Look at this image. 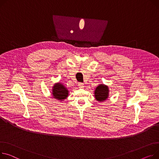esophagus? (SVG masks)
Wrapping results in <instances>:
<instances>
[{"label": "esophagus", "mask_w": 159, "mask_h": 159, "mask_svg": "<svg viewBox=\"0 0 159 159\" xmlns=\"http://www.w3.org/2000/svg\"><path fill=\"white\" fill-rule=\"evenodd\" d=\"M79 88H80V89H83L84 88V84H82V83H79Z\"/></svg>", "instance_id": "obj_1"}]
</instances>
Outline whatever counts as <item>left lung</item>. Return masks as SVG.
<instances>
[{
    "mask_svg": "<svg viewBox=\"0 0 159 159\" xmlns=\"http://www.w3.org/2000/svg\"><path fill=\"white\" fill-rule=\"evenodd\" d=\"M94 98L98 102H103L107 100L109 96V89L108 86L103 84H100L95 88Z\"/></svg>",
    "mask_w": 159,
    "mask_h": 159,
    "instance_id": "obj_1",
    "label": "left lung"
}]
</instances>
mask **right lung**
<instances>
[{
  "instance_id": "add662e5",
  "label": "right lung",
  "mask_w": 159,
  "mask_h": 159,
  "mask_svg": "<svg viewBox=\"0 0 159 159\" xmlns=\"http://www.w3.org/2000/svg\"><path fill=\"white\" fill-rule=\"evenodd\" d=\"M52 97L60 101H64L66 99L69 95V91L65 87L64 84L61 82H57L54 84V86L52 87Z\"/></svg>"
}]
</instances>
